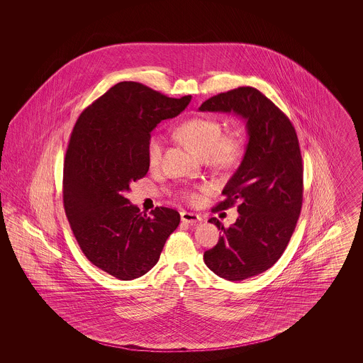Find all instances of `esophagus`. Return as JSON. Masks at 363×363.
<instances>
[{
  "mask_svg": "<svg viewBox=\"0 0 363 363\" xmlns=\"http://www.w3.org/2000/svg\"><path fill=\"white\" fill-rule=\"evenodd\" d=\"M181 220L184 223H189V225H196V223H200L203 220V218L197 213H193V212H181Z\"/></svg>",
  "mask_w": 363,
  "mask_h": 363,
  "instance_id": "34e87169",
  "label": "esophagus"
}]
</instances>
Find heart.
<instances>
[{
  "label": "heart",
  "instance_id": "b5f03b06",
  "mask_svg": "<svg viewBox=\"0 0 363 363\" xmlns=\"http://www.w3.org/2000/svg\"><path fill=\"white\" fill-rule=\"evenodd\" d=\"M222 125L216 120L193 118L184 122L177 129V136L186 143L193 151L215 167L234 166L243 152V138L238 132H228L222 135ZM164 140L160 135H154L148 141L147 156L151 166H157L162 160ZM182 197L188 201H197L200 196L194 191H182Z\"/></svg>",
  "mask_w": 363,
  "mask_h": 363
}]
</instances>
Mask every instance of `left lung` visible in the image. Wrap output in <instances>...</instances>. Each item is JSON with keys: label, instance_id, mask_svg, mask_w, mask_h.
Wrapping results in <instances>:
<instances>
[{"label": "left lung", "instance_id": "8db88e82", "mask_svg": "<svg viewBox=\"0 0 363 363\" xmlns=\"http://www.w3.org/2000/svg\"><path fill=\"white\" fill-rule=\"evenodd\" d=\"M200 111L234 113L246 122L247 144L240 167L225 184L216 209L238 203V219L204 253L208 268L231 281L271 268L293 235L302 208L303 166L293 123L259 89L240 86L209 98Z\"/></svg>", "mask_w": 363, "mask_h": 363}]
</instances>
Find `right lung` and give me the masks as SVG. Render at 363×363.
<instances>
[{"instance_id": "add662e5", "label": "right lung", "mask_w": 363, "mask_h": 363, "mask_svg": "<svg viewBox=\"0 0 363 363\" xmlns=\"http://www.w3.org/2000/svg\"><path fill=\"white\" fill-rule=\"evenodd\" d=\"M191 96L167 98L147 86L121 82L80 114L64 162V207L80 249L95 267L120 280L154 268L181 216L156 207L151 216L125 193L143 178L156 125L177 117Z\"/></svg>"}]
</instances>
